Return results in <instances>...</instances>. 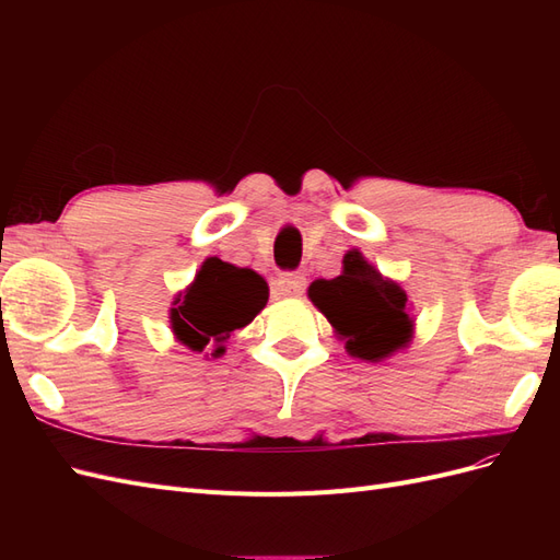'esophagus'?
Instances as JSON below:
<instances>
[{"mask_svg": "<svg viewBox=\"0 0 560 560\" xmlns=\"http://www.w3.org/2000/svg\"><path fill=\"white\" fill-rule=\"evenodd\" d=\"M306 290V278L299 273H284L273 282L276 299H296Z\"/></svg>", "mask_w": 560, "mask_h": 560, "instance_id": "obj_1", "label": "esophagus"}]
</instances>
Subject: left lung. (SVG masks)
Returning a JSON list of instances; mask_svg holds the SVG:
<instances>
[{
  "label": "left lung",
  "mask_w": 560,
  "mask_h": 560,
  "mask_svg": "<svg viewBox=\"0 0 560 560\" xmlns=\"http://www.w3.org/2000/svg\"><path fill=\"white\" fill-rule=\"evenodd\" d=\"M308 299L350 358L383 362L413 341L416 317L401 282L383 276L360 249L346 252L341 276L311 282Z\"/></svg>",
  "instance_id": "1"
}]
</instances>
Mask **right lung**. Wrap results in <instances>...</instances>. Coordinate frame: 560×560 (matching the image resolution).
I'll list each match as a JSON object with an SVG mask.
<instances>
[{
	"label": "right lung",
	"mask_w": 560,
	"mask_h": 560,
	"mask_svg": "<svg viewBox=\"0 0 560 560\" xmlns=\"http://www.w3.org/2000/svg\"><path fill=\"white\" fill-rule=\"evenodd\" d=\"M268 301L266 280L252 268L217 257L202 261L194 282L175 294L171 329L175 341L191 352L222 358L231 331L247 327Z\"/></svg>",
	"instance_id": "obj_1"
}]
</instances>
